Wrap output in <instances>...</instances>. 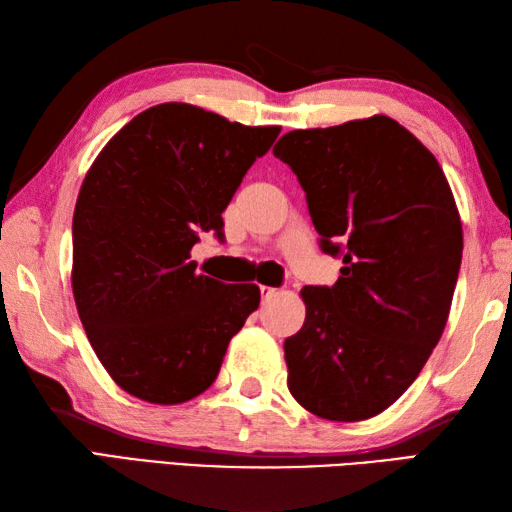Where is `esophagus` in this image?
I'll use <instances>...</instances> for the list:
<instances>
[{
	"label": "esophagus",
	"mask_w": 512,
	"mask_h": 512,
	"mask_svg": "<svg viewBox=\"0 0 512 512\" xmlns=\"http://www.w3.org/2000/svg\"><path fill=\"white\" fill-rule=\"evenodd\" d=\"M259 292H262V301H270L275 295H277V288H270V286H262L259 288Z\"/></svg>",
	"instance_id": "1"
}]
</instances>
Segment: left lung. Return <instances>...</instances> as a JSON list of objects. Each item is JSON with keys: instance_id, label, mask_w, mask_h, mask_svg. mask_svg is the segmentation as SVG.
Segmentation results:
<instances>
[{"instance_id": "1", "label": "left lung", "mask_w": 512, "mask_h": 512, "mask_svg": "<svg viewBox=\"0 0 512 512\" xmlns=\"http://www.w3.org/2000/svg\"><path fill=\"white\" fill-rule=\"evenodd\" d=\"M273 154L306 191L334 286H306L284 343L288 389L325 420L378 416L405 394L449 319L462 222L436 156L389 116L295 129Z\"/></svg>"}]
</instances>
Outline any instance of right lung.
<instances>
[{"mask_svg": "<svg viewBox=\"0 0 512 512\" xmlns=\"http://www.w3.org/2000/svg\"><path fill=\"white\" fill-rule=\"evenodd\" d=\"M281 127H246L187 103L132 118L94 160L72 220V292L90 345L118 387L180 405L213 385L259 286L198 273L200 233Z\"/></svg>", "mask_w": 512, "mask_h": 512, "instance_id": "1", "label": "right lung"}]
</instances>
